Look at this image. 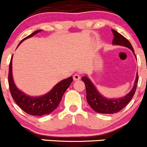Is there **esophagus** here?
<instances>
[{
  "label": "esophagus",
  "instance_id": "esophagus-1",
  "mask_svg": "<svg viewBox=\"0 0 147 147\" xmlns=\"http://www.w3.org/2000/svg\"><path fill=\"white\" fill-rule=\"evenodd\" d=\"M73 78H74V80H75V81H76V80H80V76L79 74H75V75L74 76Z\"/></svg>",
  "mask_w": 147,
  "mask_h": 147
}]
</instances>
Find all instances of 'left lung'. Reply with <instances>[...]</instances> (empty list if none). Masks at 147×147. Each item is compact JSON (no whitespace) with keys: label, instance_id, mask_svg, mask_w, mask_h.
I'll list each match as a JSON object with an SVG mask.
<instances>
[{"label":"left lung","instance_id":"8db88e82","mask_svg":"<svg viewBox=\"0 0 147 147\" xmlns=\"http://www.w3.org/2000/svg\"><path fill=\"white\" fill-rule=\"evenodd\" d=\"M111 31L113 32V36H114L112 44L121 45V46L129 48L132 50L136 57L134 49L130 42L123 36L121 35L116 31L113 29H111ZM81 80L84 82L85 85H86L87 102L90 106L91 108L97 113H104V114H112V113H117L122 110L132 98L137 88V84L138 82V74L137 73L135 83H134V86L130 92L127 93L123 97L115 99L107 98L102 95L87 76H83Z\"/></svg>","mask_w":147,"mask_h":147}]
</instances>
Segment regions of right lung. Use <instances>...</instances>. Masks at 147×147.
<instances>
[{"label":"right lung","instance_id":"obj_1","mask_svg":"<svg viewBox=\"0 0 147 147\" xmlns=\"http://www.w3.org/2000/svg\"><path fill=\"white\" fill-rule=\"evenodd\" d=\"M42 30H37L34 33L26 36L21 40L20 44L26 39L32 37L38 33L40 32ZM17 46V47H18ZM12 57L11 58L10 66H9L8 82L10 91L15 102L17 105L28 114L31 116H41L42 115H47L53 112L59 105L63 94L69 88L71 83L73 82L72 76L69 77L61 80L60 82L53 87V89L48 93L39 97H32L27 95L22 90H19L15 85L12 76Z\"/></svg>","mask_w":147,"mask_h":147}]
</instances>
